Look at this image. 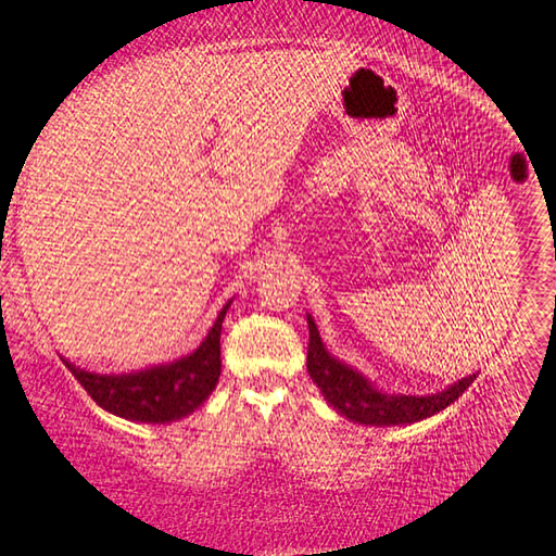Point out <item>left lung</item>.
<instances>
[{
  "instance_id": "obj_1",
  "label": "left lung",
  "mask_w": 556,
  "mask_h": 556,
  "mask_svg": "<svg viewBox=\"0 0 556 556\" xmlns=\"http://www.w3.org/2000/svg\"><path fill=\"white\" fill-rule=\"evenodd\" d=\"M311 343H308V374L317 390L323 392L329 406L336 413L348 417L350 422H359L366 427H399L415 425L419 419H427L435 413L445 410L450 403L457 401L466 387L478 378V374L466 376L445 390L435 394H387L368 380L357 368L336 359L325 348L315 319L306 315Z\"/></svg>"
}]
</instances>
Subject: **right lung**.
<instances>
[{"instance_id":"1","label":"right lung","mask_w":556,"mask_h":556,"mask_svg":"<svg viewBox=\"0 0 556 556\" xmlns=\"http://www.w3.org/2000/svg\"><path fill=\"white\" fill-rule=\"evenodd\" d=\"M231 301L233 299H229L223 311L217 313L215 323L201 345L190 352V355L178 357L174 362L146 366L141 371L131 374L106 376L86 371V368H80L64 357L60 359L104 410L143 425L176 422V419L194 413L215 390L217 378H220L223 371V319L231 306Z\"/></svg>"}]
</instances>
